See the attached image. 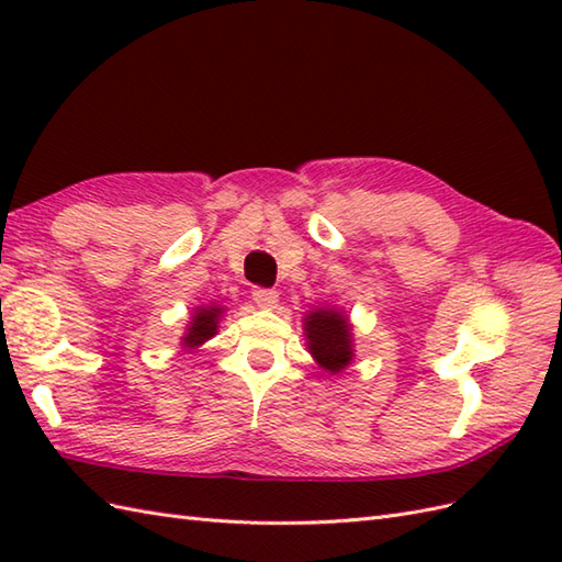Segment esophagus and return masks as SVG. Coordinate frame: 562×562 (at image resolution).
Segmentation results:
<instances>
[{"label": "esophagus", "mask_w": 562, "mask_h": 562, "mask_svg": "<svg viewBox=\"0 0 562 562\" xmlns=\"http://www.w3.org/2000/svg\"><path fill=\"white\" fill-rule=\"evenodd\" d=\"M254 302L260 306V308H266V312H272L274 306H278V302H280V296H278V292L274 290H254Z\"/></svg>", "instance_id": "1"}]
</instances>
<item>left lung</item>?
I'll list each match as a JSON object with an SVG mask.
<instances>
[{"label":"left lung","mask_w":562,"mask_h":562,"mask_svg":"<svg viewBox=\"0 0 562 562\" xmlns=\"http://www.w3.org/2000/svg\"><path fill=\"white\" fill-rule=\"evenodd\" d=\"M304 338L314 362L330 374H340L355 360V338L348 314L336 306H316L304 314Z\"/></svg>","instance_id":"8db88e82"}]
</instances>
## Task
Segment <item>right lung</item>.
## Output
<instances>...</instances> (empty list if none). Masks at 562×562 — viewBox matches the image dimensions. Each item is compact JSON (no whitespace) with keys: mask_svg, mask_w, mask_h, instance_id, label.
Masks as SVG:
<instances>
[{"mask_svg":"<svg viewBox=\"0 0 562 562\" xmlns=\"http://www.w3.org/2000/svg\"><path fill=\"white\" fill-rule=\"evenodd\" d=\"M226 308L222 304H202L195 306V312L190 314L188 326L181 336V348L186 352H195L200 345H205L210 338L217 336L220 321L224 316Z\"/></svg>","mask_w":562,"mask_h":562,"instance_id":"right-lung-1","label":"right lung"}]
</instances>
